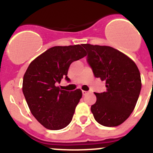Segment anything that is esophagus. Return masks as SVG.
<instances>
[{"label": "esophagus", "instance_id": "1", "mask_svg": "<svg viewBox=\"0 0 153 153\" xmlns=\"http://www.w3.org/2000/svg\"><path fill=\"white\" fill-rule=\"evenodd\" d=\"M87 93H89V92H88V91H84V90L82 91L83 95H86Z\"/></svg>", "mask_w": 153, "mask_h": 153}]
</instances>
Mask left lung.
Returning <instances> with one entry per match:
<instances>
[{
	"label": "left lung",
	"mask_w": 153,
	"mask_h": 153,
	"mask_svg": "<svg viewBox=\"0 0 153 153\" xmlns=\"http://www.w3.org/2000/svg\"><path fill=\"white\" fill-rule=\"evenodd\" d=\"M82 46L95 77L106 82V92H95L96 102L91 106L94 118L103 126H118L129 118L139 97L141 80L138 68L129 57L111 47Z\"/></svg>",
	"instance_id": "obj_1"
}]
</instances>
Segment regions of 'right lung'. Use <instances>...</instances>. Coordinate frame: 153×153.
Returning a JSON list of instances; mask_svg holds the SVG:
<instances>
[{
    "mask_svg": "<svg viewBox=\"0 0 153 153\" xmlns=\"http://www.w3.org/2000/svg\"><path fill=\"white\" fill-rule=\"evenodd\" d=\"M86 55L81 45L47 49L30 63L23 79V93L31 112L45 128L58 130L71 122L75 107L82 97L80 89H61L57 84L67 77L72 62Z\"/></svg>",
    "mask_w": 153,
    "mask_h": 153,
    "instance_id": "1",
    "label": "right lung"
}]
</instances>
